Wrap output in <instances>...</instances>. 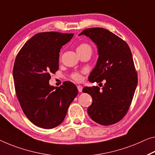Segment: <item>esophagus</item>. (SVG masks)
Masks as SVG:
<instances>
[{"label": "esophagus", "instance_id": "34e87169", "mask_svg": "<svg viewBox=\"0 0 155 155\" xmlns=\"http://www.w3.org/2000/svg\"><path fill=\"white\" fill-rule=\"evenodd\" d=\"M77 87H78V91H79V92H82V89H83V87H82V86H81V85H78Z\"/></svg>", "mask_w": 155, "mask_h": 155}]
</instances>
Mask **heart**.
<instances>
[{
	"instance_id": "obj_1",
	"label": "heart",
	"mask_w": 155,
	"mask_h": 155,
	"mask_svg": "<svg viewBox=\"0 0 155 155\" xmlns=\"http://www.w3.org/2000/svg\"><path fill=\"white\" fill-rule=\"evenodd\" d=\"M87 51H92V48L90 45H89L87 43H82L78 45L77 47V52L78 54H81L82 53H84V52ZM71 78H73V80L76 81H81L82 80V73L80 72H75L73 73L72 75H71Z\"/></svg>"
}]
</instances>
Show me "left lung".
<instances>
[{
	"label": "left lung",
	"instance_id": "8db88e82",
	"mask_svg": "<svg viewBox=\"0 0 155 155\" xmlns=\"http://www.w3.org/2000/svg\"><path fill=\"white\" fill-rule=\"evenodd\" d=\"M82 35L96 44L99 55L89 81L100 83L105 80L102 89L97 86L83 89L93 99L88 114L101 125L114 124L127 114L137 86V73L130 48L122 39L102 28L85 29L79 35Z\"/></svg>",
	"mask_w": 155,
	"mask_h": 155
}]
</instances>
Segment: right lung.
<instances>
[{"instance_id": "obj_1", "label": "right lung", "mask_w": 155, "mask_h": 155, "mask_svg": "<svg viewBox=\"0 0 155 155\" xmlns=\"http://www.w3.org/2000/svg\"><path fill=\"white\" fill-rule=\"evenodd\" d=\"M73 35L38 33L23 45L14 61V87L21 109L33 124L44 129H52L63 122L78 95L77 87L71 82L59 87L49 84L50 74L59 69L60 49Z\"/></svg>"}]
</instances>
